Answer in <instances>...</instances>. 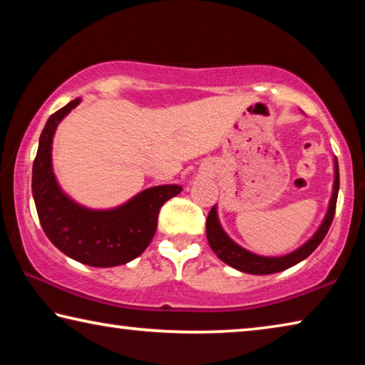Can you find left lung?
<instances>
[{
    "mask_svg": "<svg viewBox=\"0 0 365 365\" xmlns=\"http://www.w3.org/2000/svg\"><path fill=\"white\" fill-rule=\"evenodd\" d=\"M338 190H339V170H338V160L335 158V180H333V193H331L329 209H327V214L322 220V224H320L317 232L314 233L304 245L299 246L298 250L292 251L289 255L269 257V256L255 255V252L242 248V246L235 243L233 240L225 233L224 228H222L215 206H212L206 220V235H207L209 246H211V250L217 255L220 261H224L225 264L230 265V267L237 269L240 272H246V274L269 275V274H275V272L287 270L298 262L304 261V259L307 256H311L312 251L322 243V240L325 238V235L331 225L333 215H335Z\"/></svg>",
    "mask_w": 365,
    "mask_h": 365,
    "instance_id": "8db88e82",
    "label": "left lung"
}]
</instances>
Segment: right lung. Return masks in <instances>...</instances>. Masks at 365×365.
Wrapping results in <instances>:
<instances>
[{
  "instance_id": "right-lung-1",
  "label": "right lung",
  "mask_w": 365,
  "mask_h": 365,
  "mask_svg": "<svg viewBox=\"0 0 365 365\" xmlns=\"http://www.w3.org/2000/svg\"><path fill=\"white\" fill-rule=\"evenodd\" d=\"M80 98L49 115L34 160L32 193L43 232L59 251L93 267H114L133 261L156 233L159 209L182 191L178 185H158L113 209H90L71 200L53 172V137L59 122L78 106Z\"/></svg>"
}]
</instances>
